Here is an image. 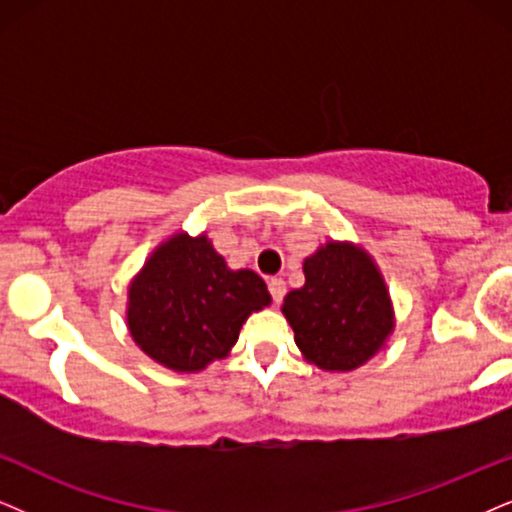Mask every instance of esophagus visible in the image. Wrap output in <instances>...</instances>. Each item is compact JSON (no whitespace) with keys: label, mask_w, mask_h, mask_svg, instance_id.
I'll return each instance as SVG.
<instances>
[{"label":"esophagus","mask_w":512,"mask_h":512,"mask_svg":"<svg viewBox=\"0 0 512 512\" xmlns=\"http://www.w3.org/2000/svg\"><path fill=\"white\" fill-rule=\"evenodd\" d=\"M269 293L274 297L276 304L281 302L283 295H286V281H283V278H269Z\"/></svg>","instance_id":"34e87169"}]
</instances>
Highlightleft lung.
<instances>
[{"mask_svg": "<svg viewBox=\"0 0 512 512\" xmlns=\"http://www.w3.org/2000/svg\"><path fill=\"white\" fill-rule=\"evenodd\" d=\"M304 286L283 297L281 312L302 357L321 371H357L390 342L394 304L383 271L366 248L326 241L304 257Z\"/></svg>", "mask_w": 512, "mask_h": 512, "instance_id": "obj_1", "label": "left lung"}]
</instances>
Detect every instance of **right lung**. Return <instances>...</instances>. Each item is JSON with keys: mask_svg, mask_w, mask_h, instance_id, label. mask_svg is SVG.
Returning <instances> with one entry per match:
<instances>
[{"mask_svg": "<svg viewBox=\"0 0 512 512\" xmlns=\"http://www.w3.org/2000/svg\"><path fill=\"white\" fill-rule=\"evenodd\" d=\"M271 304L252 269H231L208 238L177 231L127 286V328L155 364L198 373L229 357L252 312Z\"/></svg>", "mask_w": 512, "mask_h": 512, "instance_id": "obj_1", "label": "right lung"}]
</instances>
